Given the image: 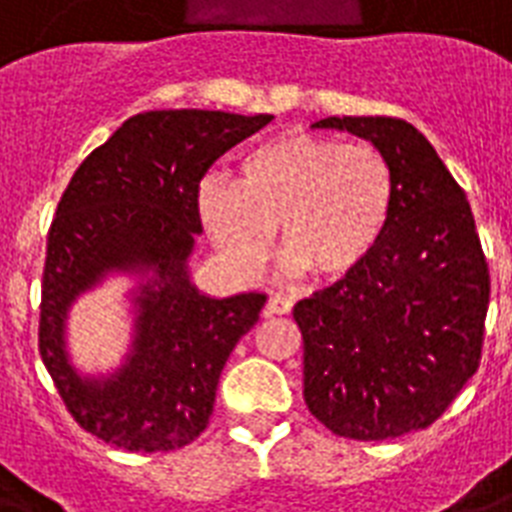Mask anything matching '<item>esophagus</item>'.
Here are the masks:
<instances>
[{
    "label": "esophagus",
    "instance_id": "esophagus-1",
    "mask_svg": "<svg viewBox=\"0 0 512 512\" xmlns=\"http://www.w3.org/2000/svg\"><path fill=\"white\" fill-rule=\"evenodd\" d=\"M289 310H292V299L281 297V294H273V297L265 302L263 313L268 315V318H273V315H286Z\"/></svg>",
    "mask_w": 512,
    "mask_h": 512
}]
</instances>
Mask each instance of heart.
Wrapping results in <instances>:
<instances>
[{"mask_svg":"<svg viewBox=\"0 0 512 512\" xmlns=\"http://www.w3.org/2000/svg\"><path fill=\"white\" fill-rule=\"evenodd\" d=\"M394 205L397 184L381 149L299 128L249 149L239 184L207 176L197 189L199 220L231 268L255 273L278 228L289 270H313L318 281L363 268L384 242Z\"/></svg>","mask_w":512,"mask_h":512,"instance_id":"1","label":"heart"}]
</instances>
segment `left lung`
Segmentation results:
<instances>
[{
	"label": "left lung",
	"mask_w": 512,
	"mask_h": 512,
	"mask_svg": "<svg viewBox=\"0 0 512 512\" xmlns=\"http://www.w3.org/2000/svg\"><path fill=\"white\" fill-rule=\"evenodd\" d=\"M313 128L381 149L397 205L363 268L294 307L305 402L326 429L357 442L426 429L481 360L489 268L471 205L431 141L405 120L323 118Z\"/></svg>",
	"instance_id": "1"
}]
</instances>
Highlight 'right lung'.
<instances>
[{
	"label": "right lung",
	"instance_id": "right-lung-1",
	"mask_svg": "<svg viewBox=\"0 0 512 512\" xmlns=\"http://www.w3.org/2000/svg\"><path fill=\"white\" fill-rule=\"evenodd\" d=\"M273 115L149 110L128 118L70 178L47 239L39 350L83 429L128 452H168L205 431L220 371L265 294L213 297L191 281L205 170ZM132 278V339L110 372L69 357V310L110 277Z\"/></svg>",
	"mask_w": 512,
	"mask_h": 512
}]
</instances>
